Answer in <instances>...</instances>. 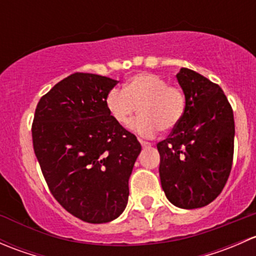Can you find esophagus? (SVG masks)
<instances>
[{"label": "esophagus", "mask_w": 256, "mask_h": 256, "mask_svg": "<svg viewBox=\"0 0 256 256\" xmlns=\"http://www.w3.org/2000/svg\"><path fill=\"white\" fill-rule=\"evenodd\" d=\"M140 144L142 147H151V142H147L144 140H140Z\"/></svg>", "instance_id": "1"}]
</instances>
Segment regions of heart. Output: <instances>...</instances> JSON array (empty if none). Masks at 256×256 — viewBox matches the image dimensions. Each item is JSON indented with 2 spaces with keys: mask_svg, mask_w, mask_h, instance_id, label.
Here are the masks:
<instances>
[{
  "mask_svg": "<svg viewBox=\"0 0 256 256\" xmlns=\"http://www.w3.org/2000/svg\"><path fill=\"white\" fill-rule=\"evenodd\" d=\"M106 108L116 124L131 125L134 132L142 138H152L160 130H174L186 112V98L182 90L168 85L164 78L154 73L134 74L126 82L124 90L112 89L106 96Z\"/></svg>",
  "mask_w": 256,
  "mask_h": 256,
  "instance_id": "1",
  "label": "heart"
}]
</instances>
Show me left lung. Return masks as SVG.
Listing matches in <instances>:
<instances>
[{
    "mask_svg": "<svg viewBox=\"0 0 256 256\" xmlns=\"http://www.w3.org/2000/svg\"><path fill=\"white\" fill-rule=\"evenodd\" d=\"M177 80L186 112L166 140L157 144L160 178L167 200L194 209L213 202L223 190L233 164V109L216 82L182 68Z\"/></svg>",
    "mask_w": 256,
    "mask_h": 256,
    "instance_id": "obj_1",
    "label": "left lung"
}]
</instances>
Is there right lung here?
<instances>
[{
  "mask_svg": "<svg viewBox=\"0 0 256 256\" xmlns=\"http://www.w3.org/2000/svg\"><path fill=\"white\" fill-rule=\"evenodd\" d=\"M118 80L74 73L40 98L32 124L36 157L56 202L86 223L118 218L141 144L116 124L106 96Z\"/></svg>",
  "mask_w": 256,
  "mask_h": 256,
  "instance_id": "1",
  "label": "right lung"
}]
</instances>
